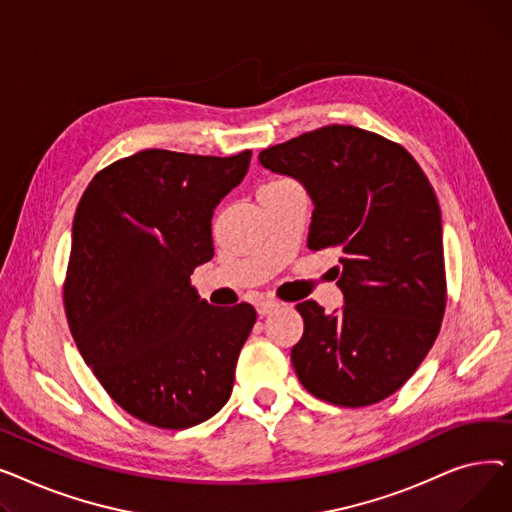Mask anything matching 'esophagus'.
Listing matches in <instances>:
<instances>
[{
	"mask_svg": "<svg viewBox=\"0 0 512 512\" xmlns=\"http://www.w3.org/2000/svg\"><path fill=\"white\" fill-rule=\"evenodd\" d=\"M278 307H280V303H278V301H274V299H263V301H259V303H257V313L263 317V315H267V313L276 311Z\"/></svg>",
	"mask_w": 512,
	"mask_h": 512,
	"instance_id": "34e87169",
	"label": "esophagus"
}]
</instances>
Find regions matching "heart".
<instances>
[{"mask_svg":"<svg viewBox=\"0 0 512 512\" xmlns=\"http://www.w3.org/2000/svg\"><path fill=\"white\" fill-rule=\"evenodd\" d=\"M290 180H284V178H278V180H270V182H265V184H261L259 186V191H270V188H278V186H282V184H288Z\"/></svg>","mask_w":512,"mask_h":512,"instance_id":"heart-1","label":"heart"}]
</instances>
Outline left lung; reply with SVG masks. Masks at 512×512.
<instances>
[{
    "mask_svg": "<svg viewBox=\"0 0 512 512\" xmlns=\"http://www.w3.org/2000/svg\"><path fill=\"white\" fill-rule=\"evenodd\" d=\"M259 161L311 195L309 249L342 251L344 307L297 305L305 332L294 371L330 405H375L407 384L440 334L448 290L434 186L405 147L357 126H321Z\"/></svg>",
    "mask_w": 512,
    "mask_h": 512,
    "instance_id": "obj_1",
    "label": "left lung"
}]
</instances>
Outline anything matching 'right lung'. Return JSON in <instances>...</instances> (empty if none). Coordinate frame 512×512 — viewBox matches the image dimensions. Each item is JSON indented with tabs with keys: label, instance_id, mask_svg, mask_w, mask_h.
Wrapping results in <instances>:
<instances>
[{
	"label": "right lung",
	"instance_id": "obj_1",
	"mask_svg": "<svg viewBox=\"0 0 512 512\" xmlns=\"http://www.w3.org/2000/svg\"><path fill=\"white\" fill-rule=\"evenodd\" d=\"M249 161V149L230 157L145 149L97 172L78 201L68 326L103 390L147 425L193 427L230 398L257 311L209 305L191 274L213 257V209Z\"/></svg>",
	"mask_w": 512,
	"mask_h": 512
}]
</instances>
